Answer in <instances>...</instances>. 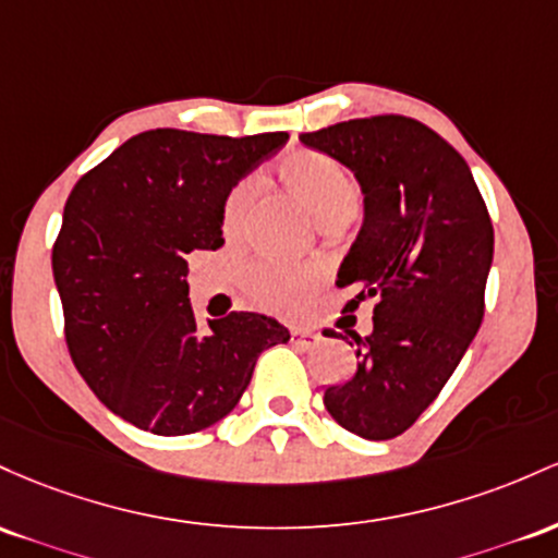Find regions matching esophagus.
Here are the masks:
<instances>
[{"mask_svg": "<svg viewBox=\"0 0 558 558\" xmlns=\"http://www.w3.org/2000/svg\"><path fill=\"white\" fill-rule=\"evenodd\" d=\"M318 340H322V335H318V331H311V329H292V342H295V345L311 348V345H316Z\"/></svg>", "mask_w": 558, "mask_h": 558, "instance_id": "1", "label": "esophagus"}]
</instances>
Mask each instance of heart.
I'll use <instances>...</instances> for the list:
<instances>
[{
	"label": "heart",
	"mask_w": 558,
	"mask_h": 558,
	"mask_svg": "<svg viewBox=\"0 0 558 558\" xmlns=\"http://www.w3.org/2000/svg\"><path fill=\"white\" fill-rule=\"evenodd\" d=\"M279 181L303 208L311 213L318 227L331 229L345 223L359 208V184L353 173L327 153L295 149L284 155L277 166ZM253 179H242L229 192L221 213V229L229 242L240 240L245 231L247 210L253 203ZM322 287V271L313 266H279L258 263L247 271L245 292L258 308L274 313H298L311 303Z\"/></svg>",
	"instance_id": "obj_1"
}]
</instances>
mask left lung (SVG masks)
I'll return each instance as SVG.
<instances>
[{"label":"left lung","mask_w":558,"mask_h":558,"mask_svg":"<svg viewBox=\"0 0 558 558\" xmlns=\"http://www.w3.org/2000/svg\"><path fill=\"white\" fill-rule=\"evenodd\" d=\"M359 179L363 227L337 271L345 311L374 300V329L348 331L353 377L324 390L340 427L403 435L440 396L485 316L493 223L466 160L429 126L372 116L300 134ZM348 340V337H342Z\"/></svg>","instance_id":"1"}]
</instances>
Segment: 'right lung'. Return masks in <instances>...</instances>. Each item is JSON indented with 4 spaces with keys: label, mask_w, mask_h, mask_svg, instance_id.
Returning <instances> with one entry per match:
<instances>
[{
    "label": "right lung",
    "mask_w": 558,
    "mask_h": 558,
    "mask_svg": "<svg viewBox=\"0 0 558 558\" xmlns=\"http://www.w3.org/2000/svg\"><path fill=\"white\" fill-rule=\"evenodd\" d=\"M290 140L153 129L78 179L52 247L68 353L105 405L162 437L192 435L240 403L258 355L290 340L263 313L199 329L190 253L223 245L231 186Z\"/></svg>",
    "instance_id": "add662e5"
}]
</instances>
